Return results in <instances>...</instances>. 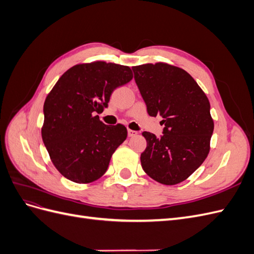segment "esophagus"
Masks as SVG:
<instances>
[{
  "mask_svg": "<svg viewBox=\"0 0 254 254\" xmlns=\"http://www.w3.org/2000/svg\"><path fill=\"white\" fill-rule=\"evenodd\" d=\"M136 134H137V131H135V130L128 129V135L129 136H135Z\"/></svg>",
  "mask_w": 254,
  "mask_h": 254,
  "instance_id": "34e87169",
  "label": "esophagus"
}]
</instances>
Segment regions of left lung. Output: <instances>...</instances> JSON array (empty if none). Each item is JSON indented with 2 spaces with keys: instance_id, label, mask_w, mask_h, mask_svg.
I'll return each mask as SVG.
<instances>
[{
  "instance_id": "left-lung-1",
  "label": "left lung",
  "mask_w": 254,
  "mask_h": 254,
  "mask_svg": "<svg viewBox=\"0 0 254 254\" xmlns=\"http://www.w3.org/2000/svg\"><path fill=\"white\" fill-rule=\"evenodd\" d=\"M134 80L150 117L161 115L163 134L144 131L147 142L141 164L150 178L178 184L200 166L210 151L214 122L210 102L191 76L167 64L132 67Z\"/></svg>"
}]
</instances>
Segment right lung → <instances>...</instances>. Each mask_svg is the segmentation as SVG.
Segmentation results:
<instances>
[{
	"label": "right lung",
	"mask_w": 254,
	"mask_h": 254,
	"mask_svg": "<svg viewBox=\"0 0 254 254\" xmlns=\"http://www.w3.org/2000/svg\"><path fill=\"white\" fill-rule=\"evenodd\" d=\"M129 66L105 61L74 65L61 76L43 106L42 140L53 164L76 183L97 180L126 140L124 125H105L96 113L112 92L132 79Z\"/></svg>",
	"instance_id": "1"
}]
</instances>
